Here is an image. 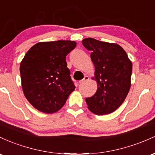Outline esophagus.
Wrapping results in <instances>:
<instances>
[{"label": "esophagus", "mask_w": 155, "mask_h": 155, "mask_svg": "<svg viewBox=\"0 0 155 155\" xmlns=\"http://www.w3.org/2000/svg\"><path fill=\"white\" fill-rule=\"evenodd\" d=\"M88 80H89V78H88V76H85L84 78H83V80H81V81H79V83H80V84H83V83H86V81H88Z\"/></svg>", "instance_id": "esophagus-1"}]
</instances>
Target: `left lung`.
Listing matches in <instances>:
<instances>
[{
  "label": "left lung",
  "mask_w": 155,
  "mask_h": 155,
  "mask_svg": "<svg viewBox=\"0 0 155 155\" xmlns=\"http://www.w3.org/2000/svg\"><path fill=\"white\" fill-rule=\"evenodd\" d=\"M83 45L91 51L95 67L97 90L94 95L86 98L88 108L97 115L115 111L124 102L131 86L133 64L121 46L115 43L86 38Z\"/></svg>",
  "instance_id": "obj_1"
}]
</instances>
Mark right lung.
Listing matches in <instances>:
<instances>
[{
	"instance_id": "1",
	"label": "right lung",
	"mask_w": 155,
	"mask_h": 155,
	"mask_svg": "<svg viewBox=\"0 0 155 155\" xmlns=\"http://www.w3.org/2000/svg\"><path fill=\"white\" fill-rule=\"evenodd\" d=\"M76 45L69 40L39 42L22 60L20 71L22 91L38 110L45 114L57 112L75 88L66 56Z\"/></svg>"
}]
</instances>
